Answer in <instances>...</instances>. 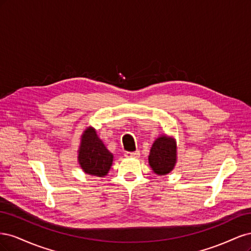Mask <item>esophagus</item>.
<instances>
[{
    "mask_svg": "<svg viewBox=\"0 0 251 251\" xmlns=\"http://www.w3.org/2000/svg\"><path fill=\"white\" fill-rule=\"evenodd\" d=\"M125 156L126 158H139L140 156V151H126Z\"/></svg>",
    "mask_w": 251,
    "mask_h": 251,
    "instance_id": "1",
    "label": "esophagus"
}]
</instances>
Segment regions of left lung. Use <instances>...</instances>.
Instances as JSON below:
<instances>
[{
	"label": "left lung",
	"instance_id": "left-lung-1",
	"mask_svg": "<svg viewBox=\"0 0 251 251\" xmlns=\"http://www.w3.org/2000/svg\"><path fill=\"white\" fill-rule=\"evenodd\" d=\"M149 162L153 171L160 175L169 174L176 163V143L168 136L159 137L151 149Z\"/></svg>",
	"mask_w": 251,
	"mask_h": 251
}]
</instances>
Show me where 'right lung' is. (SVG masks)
Returning <instances> with one entry per match:
<instances>
[{
	"label": "right lung",
	"instance_id": "add662e5",
	"mask_svg": "<svg viewBox=\"0 0 251 251\" xmlns=\"http://www.w3.org/2000/svg\"><path fill=\"white\" fill-rule=\"evenodd\" d=\"M78 159L81 169L87 174L102 177L111 168L113 156L97 137L96 132L89 127L81 137Z\"/></svg>",
	"mask_w": 251,
	"mask_h": 251
}]
</instances>
